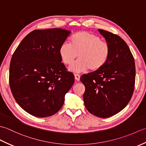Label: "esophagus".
<instances>
[{
    "label": "esophagus",
    "instance_id": "esophagus-1",
    "mask_svg": "<svg viewBox=\"0 0 146 146\" xmlns=\"http://www.w3.org/2000/svg\"><path fill=\"white\" fill-rule=\"evenodd\" d=\"M75 78L76 80V81H79L80 79V76L78 75V74H75Z\"/></svg>",
    "mask_w": 146,
    "mask_h": 146
}]
</instances>
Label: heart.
<instances>
[{
	"instance_id": "obj_1",
	"label": "heart",
	"mask_w": 146,
	"mask_h": 146,
	"mask_svg": "<svg viewBox=\"0 0 146 146\" xmlns=\"http://www.w3.org/2000/svg\"><path fill=\"white\" fill-rule=\"evenodd\" d=\"M110 46L107 42L101 41L98 36L87 31H79L71 37L70 44H62L60 49L61 61L70 65L77 57L75 61L68 68L73 73L100 70L106 64L110 56Z\"/></svg>"
}]
</instances>
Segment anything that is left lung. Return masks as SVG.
<instances>
[{
    "mask_svg": "<svg viewBox=\"0 0 146 146\" xmlns=\"http://www.w3.org/2000/svg\"><path fill=\"white\" fill-rule=\"evenodd\" d=\"M110 46V56L100 70L80 78L85 86L83 100L90 113L107 118L124 108L134 90V57L126 42L116 35L98 29Z\"/></svg>",
    "mask_w": 146,
    "mask_h": 146,
    "instance_id": "obj_1",
    "label": "left lung"
}]
</instances>
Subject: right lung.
Masks as SVG:
<instances>
[{
  "instance_id": "obj_1",
  "label": "right lung",
  "mask_w": 146,
  "mask_h": 146,
  "mask_svg": "<svg viewBox=\"0 0 146 146\" xmlns=\"http://www.w3.org/2000/svg\"><path fill=\"white\" fill-rule=\"evenodd\" d=\"M71 31L61 28L35 30L22 40L11 61L10 87L26 112L46 117L61 109L73 86V74L66 71L59 54Z\"/></svg>"
}]
</instances>
